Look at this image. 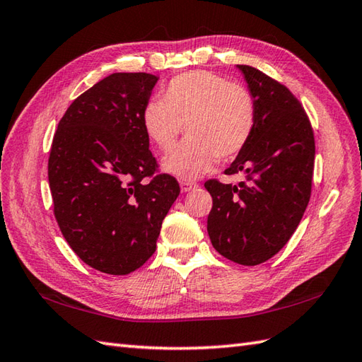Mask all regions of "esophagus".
<instances>
[{"instance_id":"esophagus-1","label":"esophagus","mask_w":362,"mask_h":362,"mask_svg":"<svg viewBox=\"0 0 362 362\" xmlns=\"http://www.w3.org/2000/svg\"><path fill=\"white\" fill-rule=\"evenodd\" d=\"M180 188H182L183 193H187V191H191V189L197 188V183L196 182H191V180H182L180 182Z\"/></svg>"}]
</instances>
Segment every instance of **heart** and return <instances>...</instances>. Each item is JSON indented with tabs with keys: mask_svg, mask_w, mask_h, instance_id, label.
<instances>
[{
	"mask_svg": "<svg viewBox=\"0 0 362 362\" xmlns=\"http://www.w3.org/2000/svg\"><path fill=\"white\" fill-rule=\"evenodd\" d=\"M141 121L146 135L158 151H171L185 126L188 138L163 161L165 171L182 179H196L218 158L236 157L255 129L257 103L240 82L196 70L175 76L163 99L144 105Z\"/></svg>",
	"mask_w": 362,
	"mask_h": 362,
	"instance_id": "b5f03b06",
	"label": "heart"
}]
</instances>
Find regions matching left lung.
I'll list each match as a JSON object with an SVG mask.
<instances>
[{"label": "left lung", "instance_id": "1", "mask_svg": "<svg viewBox=\"0 0 362 362\" xmlns=\"http://www.w3.org/2000/svg\"><path fill=\"white\" fill-rule=\"evenodd\" d=\"M255 96L257 121L247 146L226 169L244 174L238 185L205 182L213 197L206 221L213 247L243 266H257L289 241L308 206L314 132L292 91L249 65H238Z\"/></svg>", "mask_w": 362, "mask_h": 362}]
</instances>
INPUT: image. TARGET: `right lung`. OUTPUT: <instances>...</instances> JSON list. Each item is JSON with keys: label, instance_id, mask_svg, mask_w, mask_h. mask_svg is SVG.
Listing matches in <instances>:
<instances>
[{"label": "right lung", "instance_id": "1", "mask_svg": "<svg viewBox=\"0 0 362 362\" xmlns=\"http://www.w3.org/2000/svg\"><path fill=\"white\" fill-rule=\"evenodd\" d=\"M157 81L149 73L107 76L74 99L52 138L54 216L76 255L99 272L141 267L180 193L175 177L158 171L141 121Z\"/></svg>", "mask_w": 362, "mask_h": 362}]
</instances>
